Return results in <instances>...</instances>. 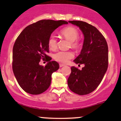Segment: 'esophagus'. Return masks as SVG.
Returning a JSON list of instances; mask_svg holds the SVG:
<instances>
[{"instance_id": "34e87169", "label": "esophagus", "mask_w": 121, "mask_h": 121, "mask_svg": "<svg viewBox=\"0 0 121 121\" xmlns=\"http://www.w3.org/2000/svg\"><path fill=\"white\" fill-rule=\"evenodd\" d=\"M65 65V64H60V67H62L64 66Z\"/></svg>"}]
</instances>
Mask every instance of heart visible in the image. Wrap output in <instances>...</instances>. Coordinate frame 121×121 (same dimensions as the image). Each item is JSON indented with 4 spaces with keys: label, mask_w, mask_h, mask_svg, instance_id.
<instances>
[{
    "label": "heart",
    "mask_w": 121,
    "mask_h": 121,
    "mask_svg": "<svg viewBox=\"0 0 121 121\" xmlns=\"http://www.w3.org/2000/svg\"><path fill=\"white\" fill-rule=\"evenodd\" d=\"M60 34L68 40L70 41L71 46L73 48H77L79 46V43L77 41L78 37V31L73 27H67L60 31ZM48 47L50 49L54 50L57 48V40L54 35H51L48 41ZM74 57V54L71 52L59 51L54 54V58L57 61L62 63H66L68 60Z\"/></svg>",
    "instance_id": "1"
}]
</instances>
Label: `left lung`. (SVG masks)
Listing matches in <instances>:
<instances>
[{
    "label": "left lung",
    "instance_id": "left-lung-1",
    "mask_svg": "<svg viewBox=\"0 0 121 121\" xmlns=\"http://www.w3.org/2000/svg\"><path fill=\"white\" fill-rule=\"evenodd\" d=\"M80 28L84 35L80 54L74 60L84 64L82 69L71 67L67 82L71 91L83 95L94 91L101 83L108 65V48L103 35L93 26L82 21H68Z\"/></svg>",
    "mask_w": 121,
    "mask_h": 121
}]
</instances>
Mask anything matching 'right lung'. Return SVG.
I'll return each instance as SVG.
<instances>
[{
	"instance_id": "obj_1",
	"label": "right lung",
	"mask_w": 121,
	"mask_h": 121,
	"mask_svg": "<svg viewBox=\"0 0 121 121\" xmlns=\"http://www.w3.org/2000/svg\"><path fill=\"white\" fill-rule=\"evenodd\" d=\"M67 24L64 20H41L26 27L17 38L13 48L12 68L18 84L27 93L40 94L50 85L52 74L58 70L59 64L47 59L48 39L56 29ZM46 58L47 64L40 65V60Z\"/></svg>"
}]
</instances>
